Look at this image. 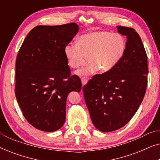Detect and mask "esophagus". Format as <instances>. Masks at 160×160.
I'll return each mask as SVG.
<instances>
[{"instance_id":"1","label":"esophagus","mask_w":160,"mask_h":160,"mask_svg":"<svg viewBox=\"0 0 160 160\" xmlns=\"http://www.w3.org/2000/svg\"><path fill=\"white\" fill-rule=\"evenodd\" d=\"M87 82H88V78H87V77H83V78H82V84L83 86L86 84Z\"/></svg>"}]
</instances>
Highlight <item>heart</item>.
Wrapping results in <instances>:
<instances>
[{
	"label": "heart",
	"instance_id": "1",
	"mask_svg": "<svg viewBox=\"0 0 160 160\" xmlns=\"http://www.w3.org/2000/svg\"><path fill=\"white\" fill-rule=\"evenodd\" d=\"M126 47V40L121 34L94 31L81 36L77 43L65 46L64 52L71 68L82 66L89 58L90 63L76 72L78 76H87L99 69L102 72L113 69L124 56Z\"/></svg>",
	"mask_w": 160,
	"mask_h": 160
}]
</instances>
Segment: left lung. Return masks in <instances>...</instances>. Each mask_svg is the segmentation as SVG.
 <instances>
[{
	"mask_svg": "<svg viewBox=\"0 0 160 160\" xmlns=\"http://www.w3.org/2000/svg\"><path fill=\"white\" fill-rule=\"evenodd\" d=\"M127 36L124 56L111 71L95 75L83 87L92 122L101 132L122 128L138 109L147 86V55L141 37L132 28L117 26Z\"/></svg>",
	"mask_w": 160,
	"mask_h": 160,
	"instance_id": "1",
	"label": "left lung"
}]
</instances>
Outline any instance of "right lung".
<instances>
[{
    "instance_id": "obj_1",
    "label": "right lung",
    "mask_w": 160,
    "mask_h": 160,
    "mask_svg": "<svg viewBox=\"0 0 160 160\" xmlns=\"http://www.w3.org/2000/svg\"><path fill=\"white\" fill-rule=\"evenodd\" d=\"M78 31L76 23L36 26L19 49L15 95L26 120L38 130L54 132L62 128L68 95L82 89L79 77L71 75L64 52Z\"/></svg>"
}]
</instances>
